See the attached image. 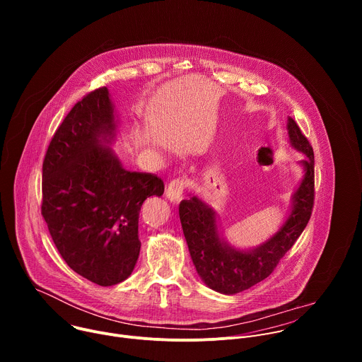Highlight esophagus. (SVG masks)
Segmentation results:
<instances>
[{"instance_id":"34e87169","label":"esophagus","mask_w":362,"mask_h":362,"mask_svg":"<svg viewBox=\"0 0 362 362\" xmlns=\"http://www.w3.org/2000/svg\"><path fill=\"white\" fill-rule=\"evenodd\" d=\"M185 187H186V182L182 180V179H175L169 183L168 189H166V197L173 202V203H177L182 200L183 197V192H185Z\"/></svg>"}]
</instances>
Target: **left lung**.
I'll return each instance as SVG.
<instances>
[{
	"label": "left lung",
	"instance_id": "1",
	"mask_svg": "<svg viewBox=\"0 0 362 362\" xmlns=\"http://www.w3.org/2000/svg\"><path fill=\"white\" fill-rule=\"evenodd\" d=\"M286 130L291 146L305 154V159L298 162L303 175L291 197L285 222L269 239L249 249H239L223 236L218 215L209 203L193 194L179 204L182 229L193 265L200 279L219 293L235 295L268 278L311 218L314 150L291 117Z\"/></svg>",
	"mask_w": 362,
	"mask_h": 362
}]
</instances>
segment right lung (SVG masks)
Instances as JSON below:
<instances>
[{"instance_id": "obj_1", "label": "right lung", "mask_w": 362, "mask_h": 362, "mask_svg": "<svg viewBox=\"0 0 362 362\" xmlns=\"http://www.w3.org/2000/svg\"><path fill=\"white\" fill-rule=\"evenodd\" d=\"M120 122L107 87L88 93L51 139L42 163L41 215L66 264L112 286L127 279L140 253L139 214L165 185L123 168L115 150Z\"/></svg>"}]
</instances>
